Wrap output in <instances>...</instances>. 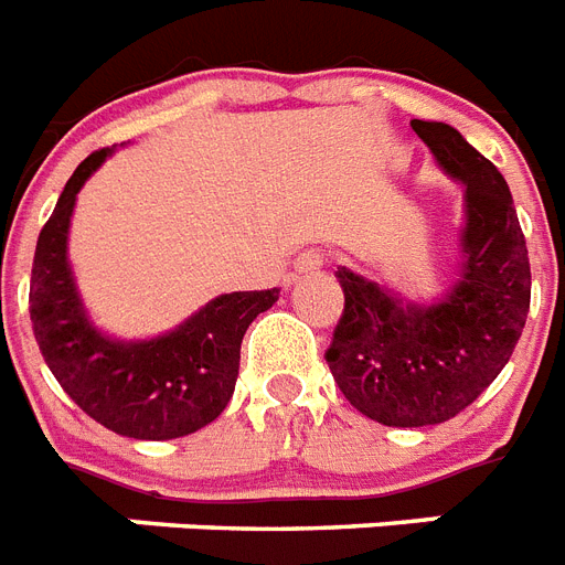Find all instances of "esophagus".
Instances as JSON below:
<instances>
[{"mask_svg":"<svg viewBox=\"0 0 565 565\" xmlns=\"http://www.w3.org/2000/svg\"><path fill=\"white\" fill-rule=\"evenodd\" d=\"M326 265L323 254L320 250H306V254H300L297 259H294V271L297 274H317L320 268Z\"/></svg>","mask_w":565,"mask_h":565,"instance_id":"1","label":"esophagus"}]
</instances>
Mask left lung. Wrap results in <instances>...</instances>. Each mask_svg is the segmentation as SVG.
Here are the masks:
<instances>
[{"mask_svg": "<svg viewBox=\"0 0 565 565\" xmlns=\"http://www.w3.org/2000/svg\"><path fill=\"white\" fill-rule=\"evenodd\" d=\"M445 175L461 184L459 268L430 302L338 268L343 317L326 352L340 393L386 427L459 416L493 384L523 334L531 265L502 172L441 120H413Z\"/></svg>", "mask_w": 565, "mask_h": 565, "instance_id": "obj_1", "label": "left lung"}]
</instances>
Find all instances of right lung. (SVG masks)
Wrapping results in <instances>:
<instances>
[{"instance_id":"1","label":"right lung","mask_w":565,"mask_h":565,"mask_svg":"<svg viewBox=\"0 0 565 565\" xmlns=\"http://www.w3.org/2000/svg\"><path fill=\"white\" fill-rule=\"evenodd\" d=\"M111 152H92L74 170L40 231L31 326L49 370L83 413L129 439H179L222 416L239 375L242 338L277 302L279 288L218 294L156 338L124 340L97 329L68 263V227L77 193Z\"/></svg>"}]
</instances>
